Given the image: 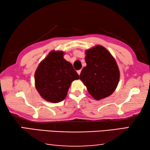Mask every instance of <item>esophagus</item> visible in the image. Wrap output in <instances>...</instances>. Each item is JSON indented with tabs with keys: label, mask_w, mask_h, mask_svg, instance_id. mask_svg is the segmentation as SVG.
<instances>
[{
	"label": "esophagus",
	"mask_w": 150,
	"mask_h": 150,
	"mask_svg": "<svg viewBox=\"0 0 150 150\" xmlns=\"http://www.w3.org/2000/svg\"><path fill=\"white\" fill-rule=\"evenodd\" d=\"M81 69H80V70H78V71H77V73H78V75H80V74H81Z\"/></svg>",
	"instance_id": "34e87169"
}]
</instances>
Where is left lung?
Returning a JSON list of instances; mask_svg holds the SVG:
<instances>
[{"label": "left lung", "instance_id": "8db88e82", "mask_svg": "<svg viewBox=\"0 0 150 150\" xmlns=\"http://www.w3.org/2000/svg\"><path fill=\"white\" fill-rule=\"evenodd\" d=\"M87 65L81 71L80 79L94 99L100 100L114 93L120 80V71L115 58L102 45L85 52Z\"/></svg>", "mask_w": 150, "mask_h": 150}]
</instances>
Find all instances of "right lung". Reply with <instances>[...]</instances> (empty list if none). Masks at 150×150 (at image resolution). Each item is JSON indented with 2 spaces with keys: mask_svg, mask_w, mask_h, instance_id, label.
<instances>
[{
  "mask_svg": "<svg viewBox=\"0 0 150 150\" xmlns=\"http://www.w3.org/2000/svg\"><path fill=\"white\" fill-rule=\"evenodd\" d=\"M63 55V51H51L35 71V88L48 102L57 103L64 100L71 83L79 79L71 63Z\"/></svg>",
  "mask_w": 150,
  "mask_h": 150,
  "instance_id": "add662e5",
  "label": "right lung"
}]
</instances>
